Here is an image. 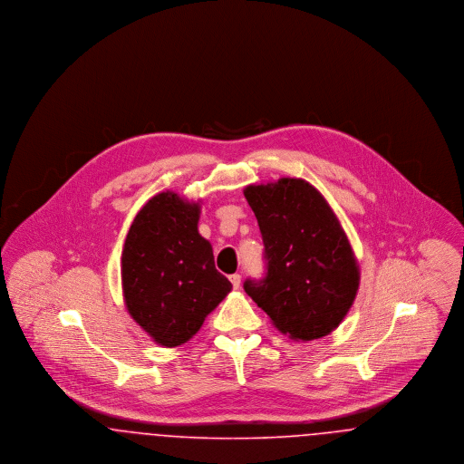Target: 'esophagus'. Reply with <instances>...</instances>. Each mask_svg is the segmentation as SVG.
I'll return each mask as SVG.
<instances>
[{
    "label": "esophagus",
    "mask_w": 464,
    "mask_h": 464,
    "mask_svg": "<svg viewBox=\"0 0 464 464\" xmlns=\"http://www.w3.org/2000/svg\"><path fill=\"white\" fill-rule=\"evenodd\" d=\"M229 282H231L233 288H238L240 287V284H242V276H240L238 273H235V275H229Z\"/></svg>",
    "instance_id": "34e87169"
}]
</instances>
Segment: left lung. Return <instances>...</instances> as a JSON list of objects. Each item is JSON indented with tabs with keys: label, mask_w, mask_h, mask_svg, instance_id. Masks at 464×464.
I'll use <instances>...</instances> for the list:
<instances>
[{
	"label": "left lung",
	"mask_w": 464,
	"mask_h": 464,
	"mask_svg": "<svg viewBox=\"0 0 464 464\" xmlns=\"http://www.w3.org/2000/svg\"><path fill=\"white\" fill-rule=\"evenodd\" d=\"M265 243L266 273L243 288L292 339L331 334L346 316L360 273L352 245L325 198L303 179L246 186Z\"/></svg>",
	"instance_id": "obj_1"
}]
</instances>
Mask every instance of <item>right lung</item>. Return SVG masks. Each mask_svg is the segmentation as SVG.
Listing matches in <instances>:
<instances>
[{"label": "right lung", "instance_id": "right-lung-1", "mask_svg": "<svg viewBox=\"0 0 464 464\" xmlns=\"http://www.w3.org/2000/svg\"><path fill=\"white\" fill-rule=\"evenodd\" d=\"M199 205L165 191L135 216L121 254L123 297L158 344L189 341L231 290L198 233Z\"/></svg>", "mask_w": 464, "mask_h": 464}]
</instances>
